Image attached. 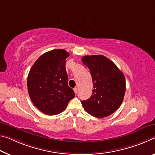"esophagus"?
Listing matches in <instances>:
<instances>
[{
  "instance_id": "34e87169",
  "label": "esophagus",
  "mask_w": 155,
  "mask_h": 155,
  "mask_svg": "<svg viewBox=\"0 0 155 155\" xmlns=\"http://www.w3.org/2000/svg\"><path fill=\"white\" fill-rule=\"evenodd\" d=\"M74 93L76 94H77V92H78V89L77 87H75V88H74Z\"/></svg>"
}]
</instances>
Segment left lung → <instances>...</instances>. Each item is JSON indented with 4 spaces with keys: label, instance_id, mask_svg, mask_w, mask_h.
Listing matches in <instances>:
<instances>
[{
    "label": "left lung",
    "instance_id": "left-lung-1",
    "mask_svg": "<svg viewBox=\"0 0 155 155\" xmlns=\"http://www.w3.org/2000/svg\"><path fill=\"white\" fill-rule=\"evenodd\" d=\"M83 63L92 75L93 90L90 99L82 101L85 111L92 116H110L122 104L126 92V79L117 65L103 55L85 56Z\"/></svg>",
    "mask_w": 155,
    "mask_h": 155
}]
</instances>
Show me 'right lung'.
Wrapping results in <instances>:
<instances>
[{"label":"right lung","instance_id":"right-lung-1","mask_svg":"<svg viewBox=\"0 0 155 155\" xmlns=\"http://www.w3.org/2000/svg\"><path fill=\"white\" fill-rule=\"evenodd\" d=\"M64 50H53L41 55L29 70L28 90L31 101L37 109L48 115L58 114L64 110L75 97L68 86Z\"/></svg>","mask_w":155,"mask_h":155}]
</instances>
